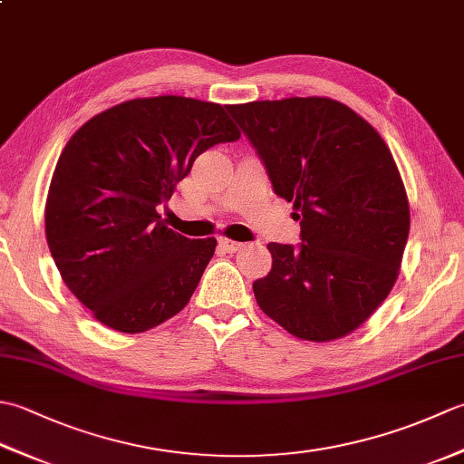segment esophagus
<instances>
[{
    "label": "esophagus",
    "instance_id": "1",
    "mask_svg": "<svg viewBox=\"0 0 464 464\" xmlns=\"http://www.w3.org/2000/svg\"><path fill=\"white\" fill-rule=\"evenodd\" d=\"M219 247H221L223 251H227V253H237V251L243 247V243L221 237V239H219Z\"/></svg>",
    "mask_w": 464,
    "mask_h": 464
}]
</instances>
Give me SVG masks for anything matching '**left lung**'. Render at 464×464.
<instances>
[{"label":"left lung","instance_id":"8db88e82","mask_svg":"<svg viewBox=\"0 0 464 464\" xmlns=\"http://www.w3.org/2000/svg\"><path fill=\"white\" fill-rule=\"evenodd\" d=\"M227 111L301 221L299 245H267L273 267L253 283L255 299L295 337H344L387 299L409 237V201L389 147L362 117L327 97Z\"/></svg>","mask_w":464,"mask_h":464}]
</instances>
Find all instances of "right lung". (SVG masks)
Instances as JSON below:
<instances>
[{
  "label": "right lung",
  "mask_w": 464,
  "mask_h": 464,
  "mask_svg": "<svg viewBox=\"0 0 464 464\" xmlns=\"http://www.w3.org/2000/svg\"><path fill=\"white\" fill-rule=\"evenodd\" d=\"M239 137L225 107L160 95L111 107L67 141L49 185L47 245L105 327L143 333L189 303L217 241L175 233L157 207L203 151Z\"/></svg>",
  "instance_id": "1"
}]
</instances>
